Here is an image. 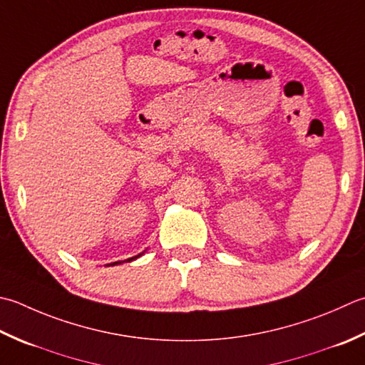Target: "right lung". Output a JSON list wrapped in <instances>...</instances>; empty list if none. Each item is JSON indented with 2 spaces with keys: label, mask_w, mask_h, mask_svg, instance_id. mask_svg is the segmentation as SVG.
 <instances>
[{
  "label": "right lung",
  "mask_w": 365,
  "mask_h": 365,
  "mask_svg": "<svg viewBox=\"0 0 365 365\" xmlns=\"http://www.w3.org/2000/svg\"><path fill=\"white\" fill-rule=\"evenodd\" d=\"M135 258H138V256H135ZM135 258H130V259H128V261H133V259H135ZM115 264H118V262H113L112 266H115Z\"/></svg>",
  "instance_id": "right-lung-1"
}]
</instances>
